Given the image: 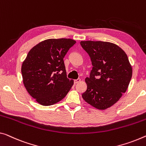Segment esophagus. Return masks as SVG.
Wrapping results in <instances>:
<instances>
[{"mask_svg":"<svg viewBox=\"0 0 146 146\" xmlns=\"http://www.w3.org/2000/svg\"><path fill=\"white\" fill-rule=\"evenodd\" d=\"M80 81H81V79H80V78H78V79L75 80L74 81V82L75 84H78V83L80 82Z\"/></svg>","mask_w":146,"mask_h":146,"instance_id":"34e87169","label":"esophagus"}]
</instances>
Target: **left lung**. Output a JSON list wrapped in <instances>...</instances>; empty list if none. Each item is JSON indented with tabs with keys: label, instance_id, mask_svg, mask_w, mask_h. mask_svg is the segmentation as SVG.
<instances>
[{
	"label": "left lung",
	"instance_id": "8db88e82",
	"mask_svg": "<svg viewBox=\"0 0 146 146\" xmlns=\"http://www.w3.org/2000/svg\"><path fill=\"white\" fill-rule=\"evenodd\" d=\"M81 46L91 58L93 68L86 78L85 101L98 110L115 104L126 92L133 68L126 53L115 44L102 41H81Z\"/></svg>",
	"mask_w": 146,
	"mask_h": 146
}]
</instances>
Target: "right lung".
<instances>
[{
  "instance_id": "1",
  "label": "right lung",
  "mask_w": 146,
  "mask_h": 146,
  "mask_svg": "<svg viewBox=\"0 0 146 146\" xmlns=\"http://www.w3.org/2000/svg\"><path fill=\"white\" fill-rule=\"evenodd\" d=\"M76 41L70 38L45 40L29 51L22 63L27 91L42 106H51L65 97L74 80L66 77L63 59Z\"/></svg>"
}]
</instances>
